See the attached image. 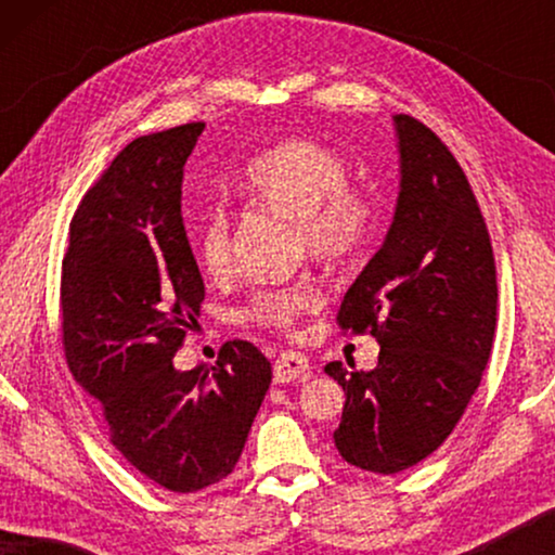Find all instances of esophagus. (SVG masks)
Here are the masks:
<instances>
[{
	"instance_id": "esophagus-1",
	"label": "esophagus",
	"mask_w": 555,
	"mask_h": 555,
	"mask_svg": "<svg viewBox=\"0 0 555 555\" xmlns=\"http://www.w3.org/2000/svg\"><path fill=\"white\" fill-rule=\"evenodd\" d=\"M272 376H275V384L302 382V378L310 376V363L298 351H285L278 356L275 366H272Z\"/></svg>"
}]
</instances>
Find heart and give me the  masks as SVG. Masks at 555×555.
Instances as JSON below:
<instances>
[{"mask_svg":"<svg viewBox=\"0 0 555 555\" xmlns=\"http://www.w3.org/2000/svg\"><path fill=\"white\" fill-rule=\"evenodd\" d=\"M240 184L249 199L295 219L298 245L318 260H351L374 234V196L359 186H348L346 158L313 139H291L257 154L242 171ZM196 257L215 278L232 270V222L222 207L207 211L202 219ZM315 306L313 287L291 283L255 293L245 315L272 328H291Z\"/></svg>","mask_w":555,"mask_h":555,"instance_id":"heart-1","label":"heart"}]
</instances>
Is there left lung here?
I'll use <instances>...</instances> for the list:
<instances>
[{
	"instance_id": "1",
	"label": "left lung",
	"mask_w": 555,
	"mask_h": 555,
	"mask_svg": "<svg viewBox=\"0 0 555 555\" xmlns=\"http://www.w3.org/2000/svg\"><path fill=\"white\" fill-rule=\"evenodd\" d=\"M393 219L338 310L340 328L378 340V363L325 366L346 393L336 450L378 475L414 467L452 435L488 366L498 310L495 257L465 171L416 118L393 116Z\"/></svg>"
}]
</instances>
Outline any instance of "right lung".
Instances as JSON below:
<instances>
[{
  "mask_svg": "<svg viewBox=\"0 0 555 555\" xmlns=\"http://www.w3.org/2000/svg\"><path fill=\"white\" fill-rule=\"evenodd\" d=\"M202 131L141 135L113 158L75 211L60 285L75 382L101 401L113 447L171 492L232 473L272 382L247 340L224 344L204 374L171 361L204 300L181 217L184 164Z\"/></svg>",
  "mask_w": 555,
  "mask_h": 555,
  "instance_id": "add662e5",
  "label": "right lung"
}]
</instances>
